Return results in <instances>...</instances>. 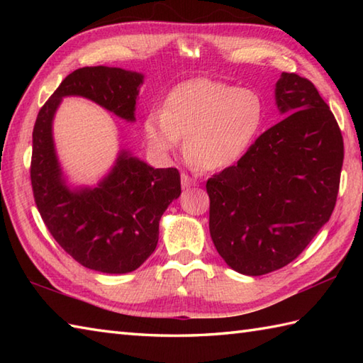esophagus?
<instances>
[{
  "label": "esophagus",
  "instance_id": "1",
  "mask_svg": "<svg viewBox=\"0 0 363 363\" xmlns=\"http://www.w3.org/2000/svg\"><path fill=\"white\" fill-rule=\"evenodd\" d=\"M181 181H182V189H190V187H194L195 186V181L191 179V177L189 176V174H186V173H182L181 174Z\"/></svg>",
  "mask_w": 363,
  "mask_h": 363
}]
</instances>
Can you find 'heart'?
I'll return each mask as SVG.
<instances>
[{
	"mask_svg": "<svg viewBox=\"0 0 363 363\" xmlns=\"http://www.w3.org/2000/svg\"><path fill=\"white\" fill-rule=\"evenodd\" d=\"M264 104L250 89L196 79L169 91L164 111L152 109L143 120L146 145L167 156L186 137L184 152L190 162L209 172L233 167L260 130Z\"/></svg>",
	"mask_w": 363,
	"mask_h": 363,
	"instance_id": "b5f03b06",
	"label": "heart"
}]
</instances>
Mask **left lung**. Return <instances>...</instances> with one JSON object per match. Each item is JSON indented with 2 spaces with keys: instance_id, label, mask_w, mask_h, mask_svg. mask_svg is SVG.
<instances>
[{
  "instance_id": "8db88e82",
  "label": "left lung",
  "mask_w": 363,
  "mask_h": 363,
  "mask_svg": "<svg viewBox=\"0 0 363 363\" xmlns=\"http://www.w3.org/2000/svg\"><path fill=\"white\" fill-rule=\"evenodd\" d=\"M274 99L284 120L206 184L212 242L246 276L295 260L329 221L340 186L343 137L318 90L282 73Z\"/></svg>"
}]
</instances>
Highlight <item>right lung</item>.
<instances>
[{"label": "right lung", "instance_id": "obj_1", "mask_svg": "<svg viewBox=\"0 0 363 363\" xmlns=\"http://www.w3.org/2000/svg\"><path fill=\"white\" fill-rule=\"evenodd\" d=\"M143 81L142 73L118 67L79 68L45 103L33 130L30 182L37 209L54 240L99 273H130L151 256L162 215L181 195V176L176 168H152L121 148L96 186H72L57 157L52 121L64 98L81 96L134 123Z\"/></svg>", "mask_w": 363, "mask_h": 363}]
</instances>
